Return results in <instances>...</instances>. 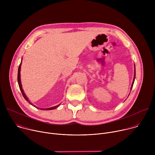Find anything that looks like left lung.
<instances>
[{"label":"left lung","instance_id":"8db88e82","mask_svg":"<svg viewBox=\"0 0 155 155\" xmlns=\"http://www.w3.org/2000/svg\"><path fill=\"white\" fill-rule=\"evenodd\" d=\"M135 77H136V70H135V72H134V79H133V81H132V85H131V87H130V90H132V86H133V84H134V80H135Z\"/></svg>","mask_w":155,"mask_h":155}]
</instances>
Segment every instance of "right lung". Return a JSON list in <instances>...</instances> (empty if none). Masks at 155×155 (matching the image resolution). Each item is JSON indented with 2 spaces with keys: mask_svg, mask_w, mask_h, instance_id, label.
I'll return each instance as SVG.
<instances>
[{
  "mask_svg": "<svg viewBox=\"0 0 155 155\" xmlns=\"http://www.w3.org/2000/svg\"><path fill=\"white\" fill-rule=\"evenodd\" d=\"M21 63H20V64H19V68H18V84H19V88H20V90H21V93H22V94H23V97H24V98L30 104H31V105H32L33 106H34L31 102H29V99H28V98L27 97V96L25 95V93H24V91H23V89H22V85H21V79H20V70H21ZM59 105L60 104H59V105H56V106H54V107H50V108H40V109H41V110H53V109H55L56 108H57L58 106H59ZM35 107V106H34ZM36 108H37V107H36Z\"/></svg>",
  "mask_w": 155,
  "mask_h": 155,
  "instance_id": "add662e5",
  "label": "right lung"
}]
</instances>
